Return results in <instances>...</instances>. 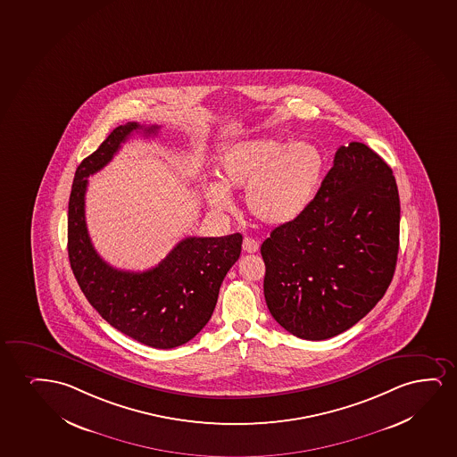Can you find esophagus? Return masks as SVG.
<instances>
[{
    "label": "esophagus",
    "mask_w": 457,
    "mask_h": 457,
    "mask_svg": "<svg viewBox=\"0 0 457 457\" xmlns=\"http://www.w3.org/2000/svg\"><path fill=\"white\" fill-rule=\"evenodd\" d=\"M244 251L245 253H249V254H253V253H257V249H259V242L254 240V238L245 237L244 238Z\"/></svg>",
    "instance_id": "esophagus-1"
}]
</instances>
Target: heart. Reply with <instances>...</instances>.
I'll use <instances>...</instances> for the list:
<instances>
[{
  "instance_id": "b5f03b06",
  "label": "heart",
  "mask_w": 457,
  "mask_h": 457,
  "mask_svg": "<svg viewBox=\"0 0 457 457\" xmlns=\"http://www.w3.org/2000/svg\"><path fill=\"white\" fill-rule=\"evenodd\" d=\"M326 161L310 143L249 139L226 148L219 160L220 184L204 189L215 212H229V190H246V208L262 223L282 226L301 217L324 179Z\"/></svg>"
}]
</instances>
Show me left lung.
<instances>
[{
	"instance_id": "1",
	"label": "left lung",
	"mask_w": 457,
	"mask_h": 457,
	"mask_svg": "<svg viewBox=\"0 0 457 457\" xmlns=\"http://www.w3.org/2000/svg\"><path fill=\"white\" fill-rule=\"evenodd\" d=\"M400 198L391 167L350 143L309 209L262 244L268 310L297 338H333L374 309L397 265Z\"/></svg>"
}]
</instances>
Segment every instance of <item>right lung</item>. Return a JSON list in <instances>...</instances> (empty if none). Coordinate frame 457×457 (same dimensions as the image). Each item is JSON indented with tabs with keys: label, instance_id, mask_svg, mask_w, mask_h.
Returning a JSON list of instances; mask_svg holds the SVG:
<instances>
[{
	"label": "right lung",
	"instance_id": "1",
	"mask_svg": "<svg viewBox=\"0 0 457 457\" xmlns=\"http://www.w3.org/2000/svg\"><path fill=\"white\" fill-rule=\"evenodd\" d=\"M137 130L154 137L160 127L119 125L78 167L68 206V255L80 290L110 326L154 349H173L208 324L244 238L238 232L183 238L164 261L143 273L116 270L96 253L85 221L87 179L107 166Z\"/></svg>",
	"mask_w": 457,
	"mask_h": 457
}]
</instances>
